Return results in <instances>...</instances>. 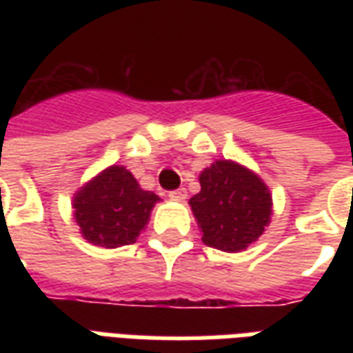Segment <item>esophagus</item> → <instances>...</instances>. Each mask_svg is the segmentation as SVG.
<instances>
[{"label":"esophagus","mask_w":353,"mask_h":353,"mask_svg":"<svg viewBox=\"0 0 353 353\" xmlns=\"http://www.w3.org/2000/svg\"><path fill=\"white\" fill-rule=\"evenodd\" d=\"M168 196L172 200H177V202H183L187 199V191L185 189H176V191H170Z\"/></svg>","instance_id":"34e87169"}]
</instances>
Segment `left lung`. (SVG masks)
<instances>
[{"label": "left lung", "mask_w": 353, "mask_h": 353, "mask_svg": "<svg viewBox=\"0 0 353 353\" xmlns=\"http://www.w3.org/2000/svg\"><path fill=\"white\" fill-rule=\"evenodd\" d=\"M200 192L189 200L202 242L227 253L248 250L272 217V194L253 170L215 161L200 172Z\"/></svg>", "instance_id": "8db88e82"}]
</instances>
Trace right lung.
I'll return each mask as SVG.
<instances>
[{
  "mask_svg": "<svg viewBox=\"0 0 353 353\" xmlns=\"http://www.w3.org/2000/svg\"><path fill=\"white\" fill-rule=\"evenodd\" d=\"M161 199L143 191L130 170L113 164L73 194L72 208L81 236L88 244L113 250L136 242Z\"/></svg>",
  "mask_w": 353,
  "mask_h": 353,
  "instance_id": "obj_1",
  "label": "right lung"
}]
</instances>
